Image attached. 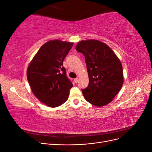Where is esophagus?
I'll return each instance as SVG.
<instances>
[{
	"mask_svg": "<svg viewBox=\"0 0 152 152\" xmlns=\"http://www.w3.org/2000/svg\"><path fill=\"white\" fill-rule=\"evenodd\" d=\"M78 80H79V79H78V78H76V79H75V82H76V83H77Z\"/></svg>",
	"mask_w": 152,
	"mask_h": 152,
	"instance_id": "obj_1",
	"label": "esophagus"
}]
</instances>
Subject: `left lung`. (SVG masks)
Wrapping results in <instances>:
<instances>
[{"mask_svg":"<svg viewBox=\"0 0 152 152\" xmlns=\"http://www.w3.org/2000/svg\"><path fill=\"white\" fill-rule=\"evenodd\" d=\"M76 50L84 55L89 85L82 92L87 102L103 107L112 102L122 88V64L108 45L97 40H82Z\"/></svg>","mask_w":152,"mask_h":152,"instance_id":"obj_1","label":"left lung"}]
</instances>
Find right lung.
Here are the masks:
<instances>
[{
  "mask_svg": "<svg viewBox=\"0 0 152 152\" xmlns=\"http://www.w3.org/2000/svg\"><path fill=\"white\" fill-rule=\"evenodd\" d=\"M73 43L53 40L42 45L27 68V79L31 91L40 102L57 107L68 98L73 86L63 66L64 59Z\"/></svg>",
  "mask_w": 152,
  "mask_h": 152,
  "instance_id": "1",
  "label": "right lung"
}]
</instances>
